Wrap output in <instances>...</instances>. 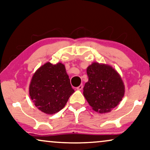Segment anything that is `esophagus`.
Returning <instances> with one entry per match:
<instances>
[{
  "label": "esophagus",
  "instance_id": "34e87169",
  "mask_svg": "<svg viewBox=\"0 0 150 150\" xmlns=\"http://www.w3.org/2000/svg\"><path fill=\"white\" fill-rule=\"evenodd\" d=\"M83 88V85L81 84V85H80L79 87H76V89H78V90H81V89H82Z\"/></svg>",
  "mask_w": 150,
  "mask_h": 150
}]
</instances>
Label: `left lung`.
Instances as JSON below:
<instances>
[{"label": "left lung", "instance_id": "1", "mask_svg": "<svg viewBox=\"0 0 150 150\" xmlns=\"http://www.w3.org/2000/svg\"><path fill=\"white\" fill-rule=\"evenodd\" d=\"M88 81L83 95L93 110L100 114L110 112L119 104L125 94L121 77L110 65L93 63L87 68Z\"/></svg>", "mask_w": 150, "mask_h": 150}]
</instances>
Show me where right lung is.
<instances>
[{"label":"right lung","mask_w":150,"mask_h":150,"mask_svg":"<svg viewBox=\"0 0 150 150\" xmlns=\"http://www.w3.org/2000/svg\"><path fill=\"white\" fill-rule=\"evenodd\" d=\"M29 91L35 106L47 114L57 113L61 110L74 92L65 65L61 63L53 65L50 62L36 71Z\"/></svg>","instance_id":"add662e5"}]
</instances>
